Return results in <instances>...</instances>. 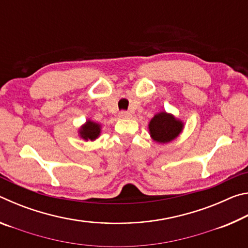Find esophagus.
<instances>
[{
	"label": "esophagus",
	"mask_w": 248,
	"mask_h": 248,
	"mask_svg": "<svg viewBox=\"0 0 248 248\" xmlns=\"http://www.w3.org/2000/svg\"><path fill=\"white\" fill-rule=\"evenodd\" d=\"M119 117H120V118L127 119V118H130V117H131V114H130L129 111L123 110V111H120V112H119Z\"/></svg>",
	"instance_id": "esophagus-1"
}]
</instances>
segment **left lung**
<instances>
[{
    "label": "left lung",
    "mask_w": 248,
    "mask_h": 248,
    "mask_svg": "<svg viewBox=\"0 0 248 248\" xmlns=\"http://www.w3.org/2000/svg\"><path fill=\"white\" fill-rule=\"evenodd\" d=\"M183 127L182 121L165 111L155 115L149 124L151 137L159 143H167L174 140L182 132Z\"/></svg>",
    "instance_id": "8db88e82"
}]
</instances>
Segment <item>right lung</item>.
I'll list each match as a JSON object with an SVG mask.
<instances>
[{
    "mask_svg": "<svg viewBox=\"0 0 248 248\" xmlns=\"http://www.w3.org/2000/svg\"><path fill=\"white\" fill-rule=\"evenodd\" d=\"M99 133H100V125L98 124L93 123V121L91 120H87L86 124L82 125L81 130H79V136L86 141L95 140L96 138L99 136Z\"/></svg>",
    "mask_w": 248,
    "mask_h": 248,
    "instance_id": "add662e5",
    "label": "right lung"
}]
</instances>
